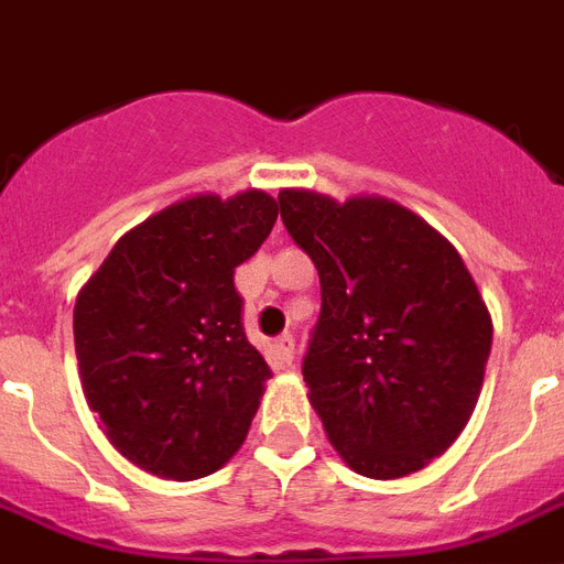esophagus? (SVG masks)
<instances>
[{"label":"esophagus","mask_w":564,"mask_h":564,"mask_svg":"<svg viewBox=\"0 0 564 564\" xmlns=\"http://www.w3.org/2000/svg\"><path fill=\"white\" fill-rule=\"evenodd\" d=\"M293 346H296V343H293L291 334H282V337L273 343V357H276L282 366H291V362H293Z\"/></svg>","instance_id":"obj_1"}]
</instances>
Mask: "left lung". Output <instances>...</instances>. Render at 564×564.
Instances as JSON below:
<instances>
[{"mask_svg":"<svg viewBox=\"0 0 564 564\" xmlns=\"http://www.w3.org/2000/svg\"><path fill=\"white\" fill-rule=\"evenodd\" d=\"M279 207L319 273L302 375L328 438L360 476L426 467L467 426L490 357L492 319L467 264L386 198L282 189Z\"/></svg>","mask_w":564,"mask_h":564,"instance_id":"obj_1","label":"left lung"}]
</instances>
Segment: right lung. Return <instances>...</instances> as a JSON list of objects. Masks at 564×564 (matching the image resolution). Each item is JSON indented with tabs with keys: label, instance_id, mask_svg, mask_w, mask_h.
<instances>
[{
	"label": "right lung",
	"instance_id": "1",
	"mask_svg": "<svg viewBox=\"0 0 564 564\" xmlns=\"http://www.w3.org/2000/svg\"><path fill=\"white\" fill-rule=\"evenodd\" d=\"M276 216L262 189L172 204L126 232L77 296L88 406L152 476L204 478L248 438L271 366L248 343L232 273Z\"/></svg>",
	"mask_w": 564,
	"mask_h": 564
}]
</instances>
